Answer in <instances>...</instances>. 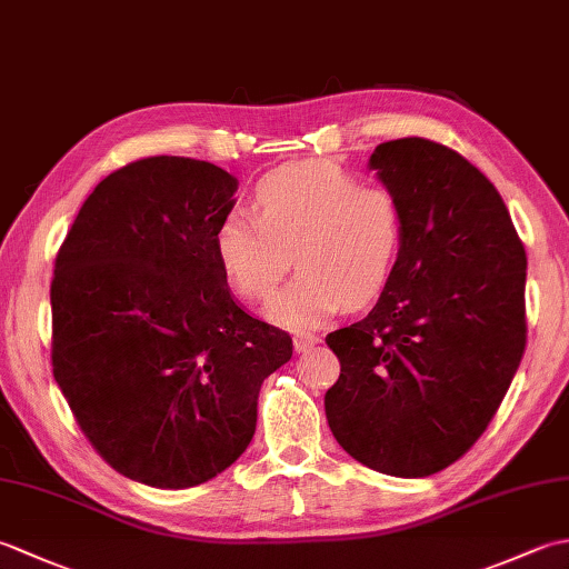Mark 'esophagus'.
<instances>
[{
    "mask_svg": "<svg viewBox=\"0 0 569 569\" xmlns=\"http://www.w3.org/2000/svg\"><path fill=\"white\" fill-rule=\"evenodd\" d=\"M318 342H320V337L318 335H310V332H300V335L293 337L296 352H308V349L316 347Z\"/></svg>",
    "mask_w": 569,
    "mask_h": 569,
    "instance_id": "obj_1",
    "label": "esophagus"
}]
</instances>
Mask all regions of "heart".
<instances>
[{"instance_id":"1","label":"heart","mask_w":569,"mask_h":569,"mask_svg":"<svg viewBox=\"0 0 569 569\" xmlns=\"http://www.w3.org/2000/svg\"><path fill=\"white\" fill-rule=\"evenodd\" d=\"M257 211L232 210L214 232L224 276L251 300L271 298L293 257L298 273L271 303L288 328H316L361 308L389 283L403 244L401 202L322 159L286 163L257 186Z\"/></svg>"}]
</instances>
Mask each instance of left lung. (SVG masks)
<instances>
[{"label":"left lung","instance_id":"8db88e82","mask_svg":"<svg viewBox=\"0 0 569 569\" xmlns=\"http://www.w3.org/2000/svg\"><path fill=\"white\" fill-rule=\"evenodd\" d=\"M369 168L401 202L403 244L365 320L325 342L335 440L391 477L457 462L503 401L526 349V249L491 180L430 139L379 143Z\"/></svg>","mask_w":569,"mask_h":569}]
</instances>
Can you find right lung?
Here are the masks:
<instances>
[{
  "instance_id": "obj_1",
  "label": "right lung",
  "mask_w": 569,
  "mask_h": 569,
  "mask_svg": "<svg viewBox=\"0 0 569 569\" xmlns=\"http://www.w3.org/2000/svg\"><path fill=\"white\" fill-rule=\"evenodd\" d=\"M237 178L149 156L107 176L58 249L53 377L84 438L141 485L220 475L257 430L263 379L291 335L232 298L214 249Z\"/></svg>"
}]
</instances>
